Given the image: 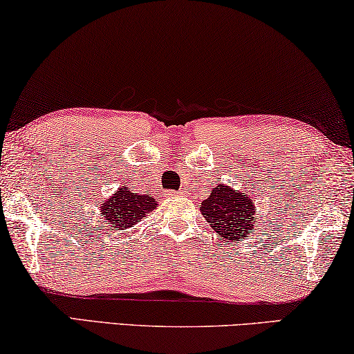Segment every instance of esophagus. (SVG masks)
Here are the masks:
<instances>
[{
  "instance_id": "1",
  "label": "esophagus",
  "mask_w": 354,
  "mask_h": 354,
  "mask_svg": "<svg viewBox=\"0 0 354 354\" xmlns=\"http://www.w3.org/2000/svg\"><path fill=\"white\" fill-rule=\"evenodd\" d=\"M176 194H178V195H184V191H178Z\"/></svg>"
}]
</instances>
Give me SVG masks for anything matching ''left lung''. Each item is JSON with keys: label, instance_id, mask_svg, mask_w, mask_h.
Listing matches in <instances>:
<instances>
[{"label": "left lung", "instance_id": "left-lung-1", "mask_svg": "<svg viewBox=\"0 0 354 354\" xmlns=\"http://www.w3.org/2000/svg\"><path fill=\"white\" fill-rule=\"evenodd\" d=\"M200 211L216 234L227 240L241 241L254 230L256 207L251 197L225 184H218L200 205Z\"/></svg>", "mask_w": 354, "mask_h": 354}]
</instances>
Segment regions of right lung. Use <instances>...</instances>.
Wrapping results in <instances>:
<instances>
[{
  "instance_id": "add662e5",
  "label": "right lung",
  "mask_w": 354,
  "mask_h": 354,
  "mask_svg": "<svg viewBox=\"0 0 354 354\" xmlns=\"http://www.w3.org/2000/svg\"><path fill=\"white\" fill-rule=\"evenodd\" d=\"M156 198L151 194H135L130 187H120L103 203L102 216L104 223L115 230L133 227L156 208Z\"/></svg>"
}]
</instances>
